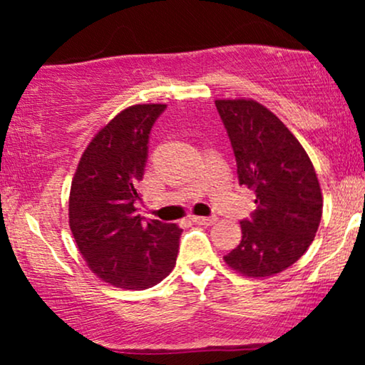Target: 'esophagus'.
Masks as SVG:
<instances>
[{"label": "esophagus", "mask_w": 365, "mask_h": 365, "mask_svg": "<svg viewBox=\"0 0 365 365\" xmlns=\"http://www.w3.org/2000/svg\"><path fill=\"white\" fill-rule=\"evenodd\" d=\"M190 220L192 221H194V223L195 225H215L216 223V221H217V217L216 216H192L190 217Z\"/></svg>", "instance_id": "esophagus-1"}]
</instances>
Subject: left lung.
<instances>
[{
  "instance_id": "left-lung-1",
  "label": "left lung",
  "mask_w": 365,
  "mask_h": 365,
  "mask_svg": "<svg viewBox=\"0 0 365 365\" xmlns=\"http://www.w3.org/2000/svg\"><path fill=\"white\" fill-rule=\"evenodd\" d=\"M232 142L240 185L257 209L242 220V240L225 262L250 278H266L302 257L316 237L322 195L316 170L283 121L252 99H217Z\"/></svg>"
}]
</instances>
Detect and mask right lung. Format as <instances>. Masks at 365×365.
<instances>
[{
  "instance_id": "add662e5",
  "label": "right lung",
  "mask_w": 365,
  "mask_h": 365,
  "mask_svg": "<svg viewBox=\"0 0 365 365\" xmlns=\"http://www.w3.org/2000/svg\"><path fill=\"white\" fill-rule=\"evenodd\" d=\"M166 104H135L96 133L70 188V228L87 266L116 288L144 290L171 273L182 228L137 215L149 135Z\"/></svg>"
}]
</instances>
